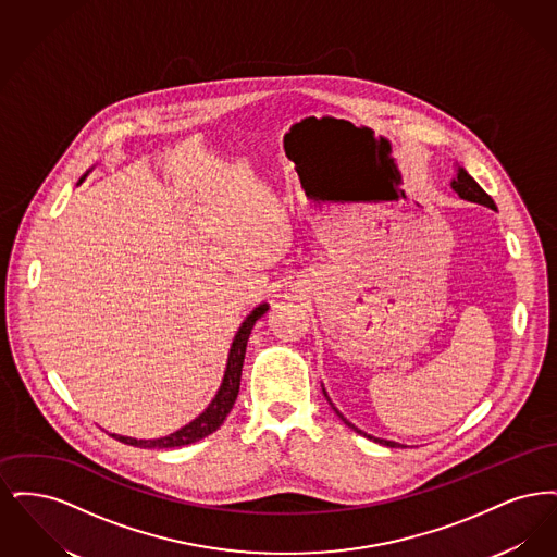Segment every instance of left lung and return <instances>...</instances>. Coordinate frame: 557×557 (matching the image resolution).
Masks as SVG:
<instances>
[{
  "mask_svg": "<svg viewBox=\"0 0 557 557\" xmlns=\"http://www.w3.org/2000/svg\"><path fill=\"white\" fill-rule=\"evenodd\" d=\"M450 187L459 194V198H463V200H468V202H476V205H482V207H488V209H493V211H497V207H495V202H493V198L482 189V187L478 186L476 180L463 169V166H459L457 169V177L450 182ZM323 395L327 397V393L323 391ZM330 400V397H327ZM330 405H332V400H330ZM332 409L341 416V420L345 422L348 428H352V430H357L359 434H363V436H368V438H373L375 443H380V445H386V447H398V443H393V441H382V438H375V436H370V434H366V432H361L359 428H355V425L350 424L348 420H346L345 416L332 405Z\"/></svg>",
  "mask_w": 557,
  "mask_h": 557,
  "instance_id": "left-lung-1",
  "label": "left lung"
}]
</instances>
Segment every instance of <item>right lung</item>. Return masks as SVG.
I'll list each match as a JSON object with an SVG mask.
<instances>
[{
	"label": "right lung",
	"instance_id": "obj_1",
	"mask_svg": "<svg viewBox=\"0 0 557 557\" xmlns=\"http://www.w3.org/2000/svg\"><path fill=\"white\" fill-rule=\"evenodd\" d=\"M85 177L87 175L81 177L79 184ZM267 309H269V305L263 302L255 311H250V315L242 321L238 334L234 336V343L230 346L227 368H225V373H223L221 386H219L214 398L209 403V407L196 420H191L189 424L180 428L177 432H173L169 436L152 438V441H137V438H132V436H119V434H112V438H116V441H121L125 445H132V447H144V449H173V447L191 445V443H196V441L212 434L219 425L223 424V420L227 418V413L232 411V407H234V403L238 398L239 377H242V366H244V355H246V343H248V336H250L257 319L263 318Z\"/></svg>",
	"mask_w": 557,
	"mask_h": 557
}]
</instances>
